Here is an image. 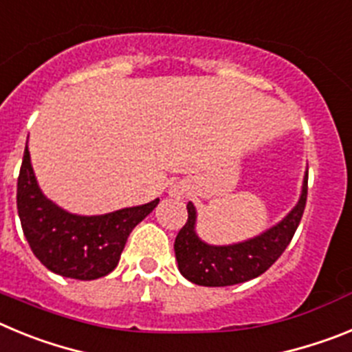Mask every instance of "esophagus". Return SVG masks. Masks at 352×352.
Segmentation results:
<instances>
[{
	"label": "esophagus",
	"instance_id": "1",
	"mask_svg": "<svg viewBox=\"0 0 352 352\" xmlns=\"http://www.w3.org/2000/svg\"><path fill=\"white\" fill-rule=\"evenodd\" d=\"M174 195H176V197H182L183 190H176V188H174Z\"/></svg>",
	"mask_w": 352,
	"mask_h": 352
}]
</instances>
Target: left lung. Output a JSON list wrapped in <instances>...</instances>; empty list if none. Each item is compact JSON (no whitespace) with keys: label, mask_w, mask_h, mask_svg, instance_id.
Returning <instances> with one entry per match:
<instances>
[{"label":"left lung","mask_w":352,"mask_h":352,"mask_svg":"<svg viewBox=\"0 0 352 352\" xmlns=\"http://www.w3.org/2000/svg\"><path fill=\"white\" fill-rule=\"evenodd\" d=\"M309 170L303 176L301 194L292 208L278 223L261 234L231 245H210L199 238L195 231L197 211L194 203L186 204L188 220L174 241V254L178 270L186 280L204 287H223L252 280L263 275L282 256L291 243L307 203Z\"/></svg>","instance_id":"left-lung-1"}]
</instances>
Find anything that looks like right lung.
Wrapping results in <instances>:
<instances>
[{"label": "right lung", "instance_id": "1", "mask_svg": "<svg viewBox=\"0 0 352 352\" xmlns=\"http://www.w3.org/2000/svg\"><path fill=\"white\" fill-rule=\"evenodd\" d=\"M160 199L105 214H77L43 195L24 149L17 179V211L36 259L52 273L76 280L109 275L120 263L130 232L157 208Z\"/></svg>", "mask_w": 352, "mask_h": 352}]
</instances>
